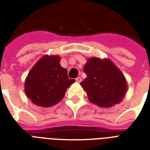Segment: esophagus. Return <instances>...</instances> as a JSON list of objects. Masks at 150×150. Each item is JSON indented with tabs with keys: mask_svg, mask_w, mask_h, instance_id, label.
<instances>
[{
	"mask_svg": "<svg viewBox=\"0 0 150 150\" xmlns=\"http://www.w3.org/2000/svg\"><path fill=\"white\" fill-rule=\"evenodd\" d=\"M75 81H76L77 82H82V79H81L80 77H78V78H76V79H75Z\"/></svg>",
	"mask_w": 150,
	"mask_h": 150,
	"instance_id": "obj_1",
	"label": "esophagus"
}]
</instances>
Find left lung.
Returning a JSON list of instances; mask_svg holds the SVG:
<instances>
[{
  "mask_svg": "<svg viewBox=\"0 0 150 150\" xmlns=\"http://www.w3.org/2000/svg\"><path fill=\"white\" fill-rule=\"evenodd\" d=\"M84 72L87 77L80 84L90 102L101 107L121 102L127 92V82L110 59L91 57L85 64Z\"/></svg>",
  "mask_w": 150,
  "mask_h": 150,
  "instance_id": "obj_1",
  "label": "left lung"
}]
</instances>
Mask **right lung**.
<instances>
[{"instance_id": "obj_1", "label": "right lung", "mask_w": 150, "mask_h": 150, "mask_svg": "<svg viewBox=\"0 0 150 150\" xmlns=\"http://www.w3.org/2000/svg\"><path fill=\"white\" fill-rule=\"evenodd\" d=\"M58 55H46L33 67L25 82V93L34 104L50 107L64 96L74 79H69L68 71L60 64Z\"/></svg>"}]
</instances>
